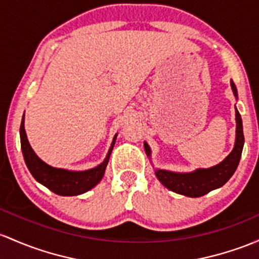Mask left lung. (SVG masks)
Masks as SVG:
<instances>
[{"label":"left lung","mask_w":259,"mask_h":259,"mask_svg":"<svg viewBox=\"0 0 259 259\" xmlns=\"http://www.w3.org/2000/svg\"><path fill=\"white\" fill-rule=\"evenodd\" d=\"M234 96L237 99V90L234 82H230ZM236 113V139L232 151L224 161L212 166L210 168H198L192 172H172L167 169L156 168L155 175L157 180L172 192L178 193L181 195H186L190 198H198L205 195L211 190L220 188L234 175L236 168L240 162L241 153H242L243 144H245V136H243L242 119L237 108L235 107ZM145 151L150 157L151 150L146 143H144Z\"/></svg>","instance_id":"8db88e82"}]
</instances>
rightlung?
I'll list each match as a JSON object with an SVG mask.
<instances>
[{"instance_id":"right-lung-1","label":"right lung","mask_w":259,"mask_h":259,"mask_svg":"<svg viewBox=\"0 0 259 259\" xmlns=\"http://www.w3.org/2000/svg\"><path fill=\"white\" fill-rule=\"evenodd\" d=\"M19 135H21V147L25 164H27L29 172L32 173L34 180L47 187L55 194L62 195V197L83 194V193L92 189L93 187L97 186L103 178L104 172H106L108 161H109L110 153L114 147L116 139L115 135L106 158L98 166L86 169V171H70V169L56 168V167L50 166L36 156V153L30 146L29 141H28L27 134H25L24 115L22 118Z\"/></svg>"}]
</instances>
